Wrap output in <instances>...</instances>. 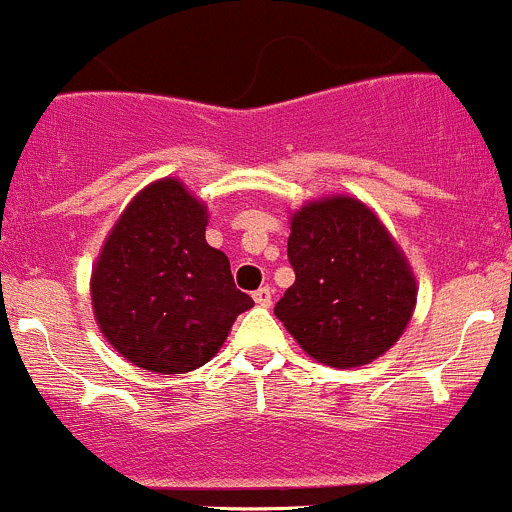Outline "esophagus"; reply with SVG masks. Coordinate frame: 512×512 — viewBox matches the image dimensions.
Listing matches in <instances>:
<instances>
[{
    "instance_id": "esophagus-1",
    "label": "esophagus",
    "mask_w": 512,
    "mask_h": 512,
    "mask_svg": "<svg viewBox=\"0 0 512 512\" xmlns=\"http://www.w3.org/2000/svg\"><path fill=\"white\" fill-rule=\"evenodd\" d=\"M271 298H273V293H271V288H268V286H261V288H258V291H254V301L261 308L271 306Z\"/></svg>"
}]
</instances>
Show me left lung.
<instances>
[{
	"instance_id": "8db88e82",
	"label": "left lung",
	"mask_w": 512,
	"mask_h": 512,
	"mask_svg": "<svg viewBox=\"0 0 512 512\" xmlns=\"http://www.w3.org/2000/svg\"><path fill=\"white\" fill-rule=\"evenodd\" d=\"M288 261L296 281L273 313L318 363L366 366L403 336L416 276L366 204L341 194L301 206L291 216Z\"/></svg>"
}]
</instances>
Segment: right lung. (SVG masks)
<instances>
[{
  "label": "right lung",
  "mask_w": 512,
  "mask_h": 512,
  "mask_svg": "<svg viewBox=\"0 0 512 512\" xmlns=\"http://www.w3.org/2000/svg\"><path fill=\"white\" fill-rule=\"evenodd\" d=\"M206 224V206L179 179H161L131 199L101 246L91 273L96 323L144 371L204 366L254 306L224 251L206 244Z\"/></svg>",
  "instance_id": "right-lung-1"
}]
</instances>
